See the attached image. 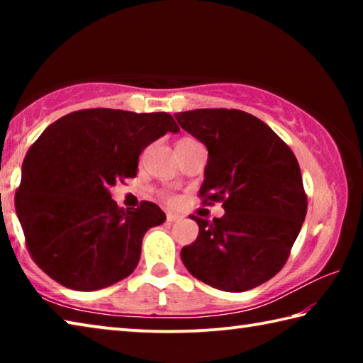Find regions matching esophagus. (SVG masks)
I'll use <instances>...</instances> for the list:
<instances>
[{
    "instance_id": "34e87169",
    "label": "esophagus",
    "mask_w": 363,
    "mask_h": 363,
    "mask_svg": "<svg viewBox=\"0 0 363 363\" xmlns=\"http://www.w3.org/2000/svg\"><path fill=\"white\" fill-rule=\"evenodd\" d=\"M181 219H182V216H181V214H177V213H168L167 214L168 223H177V220H181Z\"/></svg>"
}]
</instances>
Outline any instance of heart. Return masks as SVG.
<instances>
[{"label": "heart", "instance_id": "b5f03b06", "mask_svg": "<svg viewBox=\"0 0 363 363\" xmlns=\"http://www.w3.org/2000/svg\"><path fill=\"white\" fill-rule=\"evenodd\" d=\"M184 140V139H182ZM162 199L167 201V203H169V205H174L176 201H177V199H176V195H173V194H169V192H162Z\"/></svg>", "mask_w": 363, "mask_h": 363}]
</instances>
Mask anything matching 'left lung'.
Wrapping results in <instances>:
<instances>
[{"mask_svg":"<svg viewBox=\"0 0 363 363\" xmlns=\"http://www.w3.org/2000/svg\"><path fill=\"white\" fill-rule=\"evenodd\" d=\"M182 130L208 149L203 205L223 201L225 214L199 224L196 240L181 250L195 279L240 293L280 272L307 213L298 160L266 123L235 108L176 113Z\"/></svg>","mask_w":363,"mask_h":363,"instance_id":"8db88e82","label":"left lung"}]
</instances>
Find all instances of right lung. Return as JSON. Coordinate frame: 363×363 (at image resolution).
I'll return each mask as SVG.
<instances>
[{"label":"right lung","instance_id":"add662e5","mask_svg":"<svg viewBox=\"0 0 363 363\" xmlns=\"http://www.w3.org/2000/svg\"><path fill=\"white\" fill-rule=\"evenodd\" d=\"M168 131H179L169 113L113 108L78 110L43 131L16 192L27 250L43 272L93 291L136 269L144 233L167 216L152 201L123 210L108 189L136 177L140 152Z\"/></svg>","mask_w":363,"mask_h":363}]
</instances>
